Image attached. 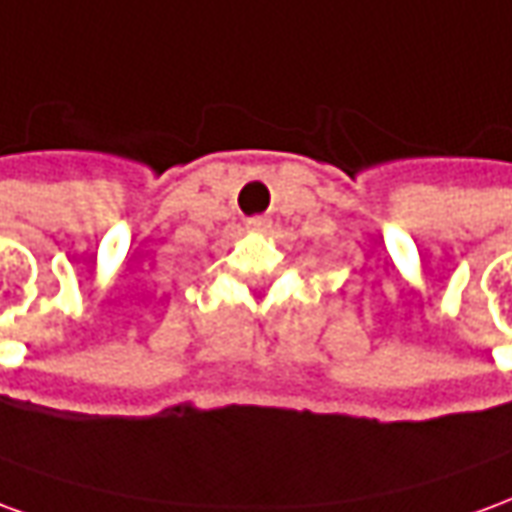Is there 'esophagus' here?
Returning <instances> with one entry per match:
<instances>
[{
  "label": "esophagus",
  "instance_id": "34e87169",
  "mask_svg": "<svg viewBox=\"0 0 512 512\" xmlns=\"http://www.w3.org/2000/svg\"><path fill=\"white\" fill-rule=\"evenodd\" d=\"M245 226H248L250 231H267V228H270V220L262 215H256V217H248V220H245Z\"/></svg>",
  "mask_w": 512,
  "mask_h": 512
}]
</instances>
